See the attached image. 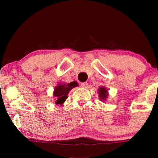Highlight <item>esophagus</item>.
Wrapping results in <instances>:
<instances>
[{"label":"esophagus","instance_id":"1","mask_svg":"<svg viewBox=\"0 0 158 158\" xmlns=\"http://www.w3.org/2000/svg\"><path fill=\"white\" fill-rule=\"evenodd\" d=\"M81 86L83 88H88V83H86V82H84V83H81Z\"/></svg>","mask_w":158,"mask_h":158}]
</instances>
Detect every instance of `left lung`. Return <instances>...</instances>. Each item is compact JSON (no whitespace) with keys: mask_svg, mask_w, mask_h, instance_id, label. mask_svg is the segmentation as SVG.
<instances>
[{"mask_svg":"<svg viewBox=\"0 0 158 158\" xmlns=\"http://www.w3.org/2000/svg\"><path fill=\"white\" fill-rule=\"evenodd\" d=\"M98 94L99 99L104 103L106 100H107L108 96H109V91L108 89L104 86H101L98 89Z\"/></svg>","mask_w":158,"mask_h":158,"instance_id":"obj_1","label":"left lung"}]
</instances>
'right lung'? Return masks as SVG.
Returning a JSON list of instances; mask_svg holds the SVG:
<instances>
[{
  "label": "right lung",
  "mask_w": 158,
  "mask_h": 158,
  "mask_svg": "<svg viewBox=\"0 0 158 158\" xmlns=\"http://www.w3.org/2000/svg\"><path fill=\"white\" fill-rule=\"evenodd\" d=\"M78 84L76 81L70 82V83H59L54 88L53 98H55V104L62 106L66 99L68 98V95L69 92L73 88L77 87Z\"/></svg>",
  "instance_id": "obj_1"
}]
</instances>
